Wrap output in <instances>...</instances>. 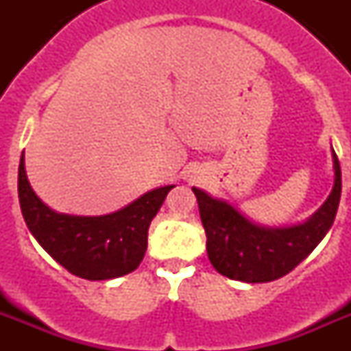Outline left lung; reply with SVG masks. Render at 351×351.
Masks as SVG:
<instances>
[{
	"mask_svg": "<svg viewBox=\"0 0 351 351\" xmlns=\"http://www.w3.org/2000/svg\"><path fill=\"white\" fill-rule=\"evenodd\" d=\"M334 186L324 206L306 221L265 226L251 221L225 200L191 188L207 235L213 267L230 280L267 283L283 278L320 244L336 218L341 198V167L332 149Z\"/></svg>",
	"mask_w": 351,
	"mask_h": 351,
	"instance_id": "1",
	"label": "left lung"
}]
</instances>
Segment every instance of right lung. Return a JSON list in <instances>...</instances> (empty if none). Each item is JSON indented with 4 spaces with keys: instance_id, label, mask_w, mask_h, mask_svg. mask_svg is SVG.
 <instances>
[{
    "instance_id": "obj_1",
    "label": "right lung",
    "mask_w": 351,
    "mask_h": 351,
    "mask_svg": "<svg viewBox=\"0 0 351 351\" xmlns=\"http://www.w3.org/2000/svg\"><path fill=\"white\" fill-rule=\"evenodd\" d=\"M173 184L161 186L104 216L56 213L33 191L19 163V202L24 221L56 262L71 274L89 281L121 278L138 267L147 250L149 225Z\"/></svg>"
}]
</instances>
